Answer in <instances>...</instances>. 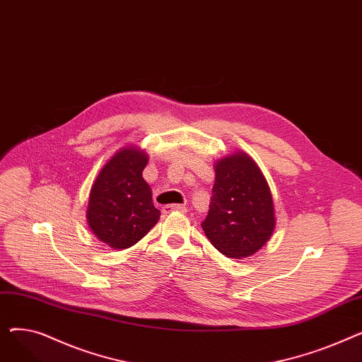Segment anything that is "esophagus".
Segmentation results:
<instances>
[{"label": "esophagus", "instance_id": "esophagus-1", "mask_svg": "<svg viewBox=\"0 0 362 362\" xmlns=\"http://www.w3.org/2000/svg\"><path fill=\"white\" fill-rule=\"evenodd\" d=\"M173 211H179V213H185L186 211V206L183 204H168L163 206V213L168 214V213H173Z\"/></svg>", "mask_w": 362, "mask_h": 362}]
</instances>
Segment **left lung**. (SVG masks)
<instances>
[{"mask_svg": "<svg viewBox=\"0 0 362 362\" xmlns=\"http://www.w3.org/2000/svg\"><path fill=\"white\" fill-rule=\"evenodd\" d=\"M274 224L270 189L254 160L238 152L217 161L210 210L201 224L214 248L246 258L270 239Z\"/></svg>", "mask_w": 362, "mask_h": 362, "instance_id": "obj_1", "label": "left lung"}]
</instances>
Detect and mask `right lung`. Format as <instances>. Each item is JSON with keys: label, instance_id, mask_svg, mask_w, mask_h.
<instances>
[{"label": "right lung", "instance_id": "right-lung-1", "mask_svg": "<svg viewBox=\"0 0 362 362\" xmlns=\"http://www.w3.org/2000/svg\"><path fill=\"white\" fill-rule=\"evenodd\" d=\"M148 157L136 148L119 151L92 185L88 223L100 240L114 250L130 248L160 218L142 177Z\"/></svg>", "mask_w": 362, "mask_h": 362}]
</instances>
